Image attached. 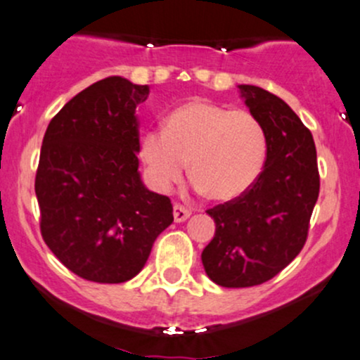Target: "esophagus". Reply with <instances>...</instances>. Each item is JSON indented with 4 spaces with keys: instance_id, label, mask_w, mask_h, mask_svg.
<instances>
[{
    "instance_id": "34e87169",
    "label": "esophagus",
    "mask_w": 360,
    "mask_h": 360,
    "mask_svg": "<svg viewBox=\"0 0 360 360\" xmlns=\"http://www.w3.org/2000/svg\"><path fill=\"white\" fill-rule=\"evenodd\" d=\"M172 214H174V221H176V222H184L188 217H190L191 212L188 210V209H184V207L179 205V203H174Z\"/></svg>"
}]
</instances>
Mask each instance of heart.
<instances>
[{
	"label": "heart",
	"mask_w": 360,
	"mask_h": 360,
	"mask_svg": "<svg viewBox=\"0 0 360 360\" xmlns=\"http://www.w3.org/2000/svg\"><path fill=\"white\" fill-rule=\"evenodd\" d=\"M139 157L155 190L169 191L190 162L196 190L214 202H233L262 174L267 134L252 112L193 98L169 113L165 129L145 131Z\"/></svg>",
	"instance_id": "b5f03b06"
}]
</instances>
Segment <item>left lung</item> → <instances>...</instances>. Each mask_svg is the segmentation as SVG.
<instances>
[{
    "mask_svg": "<svg viewBox=\"0 0 360 360\" xmlns=\"http://www.w3.org/2000/svg\"><path fill=\"white\" fill-rule=\"evenodd\" d=\"M248 110L267 134L262 174L238 200L207 210L215 234L203 248L207 276L224 288H247L274 278L300 253L319 196L312 134L281 98L240 84Z\"/></svg>",
    "mask_w": 360,
    "mask_h": 360,
    "instance_id": "1",
    "label": "left lung"
}]
</instances>
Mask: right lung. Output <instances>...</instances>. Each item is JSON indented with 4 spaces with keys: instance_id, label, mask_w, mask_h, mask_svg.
<instances>
[{
    "instance_id": "obj_1",
    "label": "right lung",
    "mask_w": 360,
    "mask_h": 360,
    "mask_svg": "<svg viewBox=\"0 0 360 360\" xmlns=\"http://www.w3.org/2000/svg\"><path fill=\"white\" fill-rule=\"evenodd\" d=\"M148 93L119 75L101 79L65 103L44 132L36 174L41 234L88 281H129L174 221L170 200L150 191L138 170L136 107Z\"/></svg>"
}]
</instances>
